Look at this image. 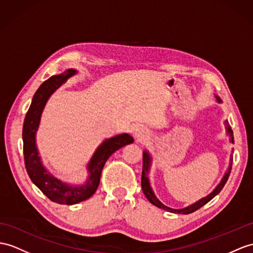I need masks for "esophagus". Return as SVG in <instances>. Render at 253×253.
Here are the masks:
<instances>
[{
	"label": "esophagus",
	"instance_id": "esophagus-1",
	"mask_svg": "<svg viewBox=\"0 0 253 253\" xmlns=\"http://www.w3.org/2000/svg\"><path fill=\"white\" fill-rule=\"evenodd\" d=\"M134 135L138 140H144L148 136V131L144 127H136L134 131Z\"/></svg>",
	"mask_w": 253,
	"mask_h": 253
}]
</instances>
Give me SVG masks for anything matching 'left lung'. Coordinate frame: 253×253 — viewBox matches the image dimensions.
<instances>
[{"mask_svg":"<svg viewBox=\"0 0 253 253\" xmlns=\"http://www.w3.org/2000/svg\"><path fill=\"white\" fill-rule=\"evenodd\" d=\"M215 98H217V101L219 103H221V100H220L218 96H215ZM224 126H225L226 133H227V135H229V137H230V141H231L232 144H234L233 131H232V128L230 126V123L227 122V120H225ZM232 162H233V158L231 156L229 169H227V170L225 171V174H224L222 179H221L220 183L218 184L217 187L214 188V190L212 191L211 194H208L207 196H205V198L201 199L200 201H198L196 203H194V204L190 205L188 207H184V208H181V209H173V208H169L168 206H165L163 203H161L157 199V196L155 195V193H153L152 188H151L150 182H149V178H148V176H147L148 173H149V169H150V165H151V157L149 155V152L145 150L143 152V173H141V189H143V192L146 195L147 200L149 201L152 205H155V206H157L159 208H162V209H164V211H170V212H174V213L188 214V213H191V212H193L195 211H198V209H200L202 206H204L205 204H207L209 201L212 200L215 195L220 193V191L223 189L224 184L226 183L227 179H229V176L231 174V169H232Z\"/></svg>","mask_w":253,"mask_h":253,"instance_id":"left-lung-1","label":"left lung"}]
</instances>
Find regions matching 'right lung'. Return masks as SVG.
Masks as SVG:
<instances>
[{"label": "right lung", "instance_id": "right-lung-1", "mask_svg": "<svg viewBox=\"0 0 253 253\" xmlns=\"http://www.w3.org/2000/svg\"><path fill=\"white\" fill-rule=\"evenodd\" d=\"M76 73L75 70L70 69L60 75L51 76L41 84L32 98V103H31L26 118H24L22 128L24 164H26L29 177L49 200L62 205L77 204V203L88 200L90 196L93 195L100 184L102 169L108 158L121 147L134 141L131 135L126 133L116 135L114 137L104 140L97 147L87 165L89 174L87 181L83 184H78V186H73V184L61 181L45 169L41 161L35 141L36 131H38L41 122V116L48 98Z\"/></svg>", "mask_w": 253, "mask_h": 253}]
</instances>
